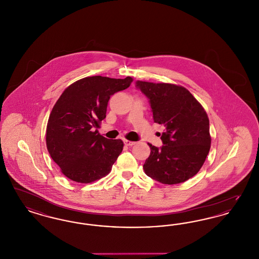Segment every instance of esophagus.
I'll use <instances>...</instances> for the list:
<instances>
[{
	"instance_id": "1",
	"label": "esophagus",
	"mask_w": 259,
	"mask_h": 259,
	"mask_svg": "<svg viewBox=\"0 0 259 259\" xmlns=\"http://www.w3.org/2000/svg\"><path fill=\"white\" fill-rule=\"evenodd\" d=\"M124 144H125V146L131 147V146H134L136 143L135 142H132V141H129V140H124Z\"/></svg>"
}]
</instances>
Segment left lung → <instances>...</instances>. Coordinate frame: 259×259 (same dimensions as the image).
Returning a JSON list of instances; mask_svg holds the SVG:
<instances>
[{
	"label": "left lung",
	"instance_id": "8db88e82",
	"mask_svg": "<svg viewBox=\"0 0 259 259\" xmlns=\"http://www.w3.org/2000/svg\"><path fill=\"white\" fill-rule=\"evenodd\" d=\"M149 99L155 123L164 125V144H151L145 172L163 185H177L195 176L209 154L211 138L208 114L184 87L172 83L137 81Z\"/></svg>",
	"mask_w": 259,
	"mask_h": 259
}]
</instances>
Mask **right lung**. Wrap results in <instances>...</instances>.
Listing matches in <instances>:
<instances>
[{
	"label": "right lung",
	"mask_w": 259,
	"mask_h": 259,
	"mask_svg": "<svg viewBox=\"0 0 259 259\" xmlns=\"http://www.w3.org/2000/svg\"><path fill=\"white\" fill-rule=\"evenodd\" d=\"M132 81L131 76H87L67 87L55 103L47 126V148L68 179L90 184L111 172L123 142L107 139L97 129L111 95Z\"/></svg>",
	"instance_id": "obj_1"
}]
</instances>
